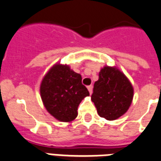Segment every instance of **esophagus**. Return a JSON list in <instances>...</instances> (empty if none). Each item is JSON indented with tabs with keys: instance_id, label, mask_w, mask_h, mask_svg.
I'll return each instance as SVG.
<instances>
[{
	"instance_id": "obj_1",
	"label": "esophagus",
	"mask_w": 161,
	"mask_h": 161,
	"mask_svg": "<svg viewBox=\"0 0 161 161\" xmlns=\"http://www.w3.org/2000/svg\"><path fill=\"white\" fill-rule=\"evenodd\" d=\"M87 89L89 91V93L92 94V85H89V86H87Z\"/></svg>"
}]
</instances>
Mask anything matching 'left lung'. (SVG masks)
<instances>
[{
    "label": "left lung",
    "instance_id": "left-lung-1",
    "mask_svg": "<svg viewBox=\"0 0 161 161\" xmlns=\"http://www.w3.org/2000/svg\"><path fill=\"white\" fill-rule=\"evenodd\" d=\"M132 98V85L120 70L108 66L101 69L92 94L100 117L109 121L119 118L128 110Z\"/></svg>",
    "mask_w": 161,
    "mask_h": 161
}]
</instances>
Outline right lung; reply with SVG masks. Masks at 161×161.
I'll return each instance as SVG.
<instances>
[{
	"instance_id": "add662e5",
	"label": "right lung",
	"mask_w": 161,
	"mask_h": 161,
	"mask_svg": "<svg viewBox=\"0 0 161 161\" xmlns=\"http://www.w3.org/2000/svg\"><path fill=\"white\" fill-rule=\"evenodd\" d=\"M40 95L46 110L60 121L69 122L78 116V107L89 96L82 76L68 65L55 64L44 77Z\"/></svg>"
}]
</instances>
